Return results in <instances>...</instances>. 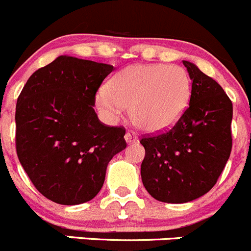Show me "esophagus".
Returning a JSON list of instances; mask_svg holds the SVG:
<instances>
[{"label": "esophagus", "instance_id": "1", "mask_svg": "<svg viewBox=\"0 0 251 251\" xmlns=\"http://www.w3.org/2000/svg\"><path fill=\"white\" fill-rule=\"evenodd\" d=\"M124 139H126V142H127L128 144H133V143L138 142L137 134H135L134 132H132V130H128V132L126 133V135H124Z\"/></svg>", "mask_w": 251, "mask_h": 251}]
</instances>
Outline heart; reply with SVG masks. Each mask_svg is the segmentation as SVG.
I'll use <instances>...</instances> for the list:
<instances>
[{
    "label": "heart",
    "mask_w": 251,
    "mask_h": 251,
    "mask_svg": "<svg viewBox=\"0 0 251 251\" xmlns=\"http://www.w3.org/2000/svg\"><path fill=\"white\" fill-rule=\"evenodd\" d=\"M191 96L185 69L164 64H137L119 71L107 90L96 95V104L112 118L130 106V116L139 129L164 132L182 117Z\"/></svg>",
    "instance_id": "1"
}]
</instances>
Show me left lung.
<instances>
[{"instance_id": "1", "label": "left lung", "mask_w": 251, "mask_h": 251, "mask_svg": "<svg viewBox=\"0 0 251 251\" xmlns=\"http://www.w3.org/2000/svg\"><path fill=\"white\" fill-rule=\"evenodd\" d=\"M182 63L192 80L187 109L170 130L140 140L143 185L166 203H186L208 192L231 151V101L195 64Z\"/></svg>"}]
</instances>
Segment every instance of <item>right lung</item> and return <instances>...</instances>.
<instances>
[{
	"mask_svg": "<svg viewBox=\"0 0 251 251\" xmlns=\"http://www.w3.org/2000/svg\"><path fill=\"white\" fill-rule=\"evenodd\" d=\"M113 66L58 56L28 78L16 106V149L38 191L59 204L85 203L100 192L126 129L101 123L95 96Z\"/></svg>",
	"mask_w": 251,
	"mask_h": 251,
	"instance_id": "right-lung-1",
	"label": "right lung"
}]
</instances>
